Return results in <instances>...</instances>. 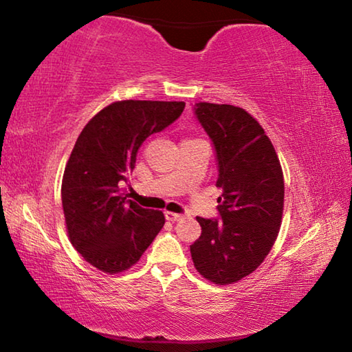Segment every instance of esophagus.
<instances>
[{
	"label": "esophagus",
	"mask_w": 352,
	"mask_h": 352,
	"mask_svg": "<svg viewBox=\"0 0 352 352\" xmlns=\"http://www.w3.org/2000/svg\"><path fill=\"white\" fill-rule=\"evenodd\" d=\"M164 216L168 220H170V222H177V220H182L184 216L183 214H178V212H172V211H166Z\"/></svg>",
	"instance_id": "obj_1"
}]
</instances>
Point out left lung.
<instances>
[{
	"mask_svg": "<svg viewBox=\"0 0 352 352\" xmlns=\"http://www.w3.org/2000/svg\"><path fill=\"white\" fill-rule=\"evenodd\" d=\"M194 115L214 146L220 216L197 217L201 236L190 245L200 275L220 285L245 278L262 264L283 219L281 164L264 129L234 105L199 102Z\"/></svg>",
	"mask_w": 352,
	"mask_h": 352,
	"instance_id": "left-lung-1",
	"label": "left lung"
}]
</instances>
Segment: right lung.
Instances as JSON below:
<instances>
[{"label": "right lung", "mask_w": 352, "mask_h": 352, "mask_svg": "<svg viewBox=\"0 0 352 352\" xmlns=\"http://www.w3.org/2000/svg\"><path fill=\"white\" fill-rule=\"evenodd\" d=\"M184 102L121 100L83 127L65 168L62 205L69 241L105 273L140 261L164 225V214L141 208L122 192L146 138L177 121Z\"/></svg>", "instance_id": "add662e5"}]
</instances>
